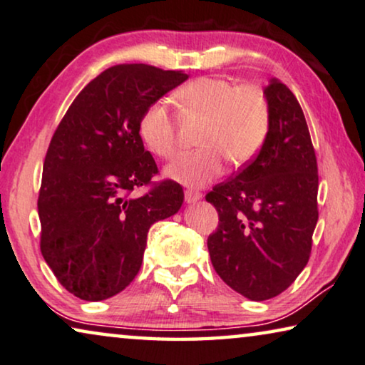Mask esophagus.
<instances>
[{"label":"esophagus","instance_id":"34e87169","mask_svg":"<svg viewBox=\"0 0 365 365\" xmlns=\"http://www.w3.org/2000/svg\"><path fill=\"white\" fill-rule=\"evenodd\" d=\"M200 197H202V194H200V192H195V191H186V192H184V200H186L187 204L197 202Z\"/></svg>","mask_w":365,"mask_h":365}]
</instances>
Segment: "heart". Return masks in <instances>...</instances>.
Segmentation results:
<instances>
[{
	"label": "heart",
	"instance_id": "obj_1",
	"mask_svg": "<svg viewBox=\"0 0 365 365\" xmlns=\"http://www.w3.org/2000/svg\"><path fill=\"white\" fill-rule=\"evenodd\" d=\"M178 95L189 112L205 118L199 135L202 148L179 155L165 170L166 178L186 187H202L224 173L225 158L240 166L258 155L270 128V110L260 88L200 77ZM138 128L141 140L156 156L170 160L176 155L178 130L165 100L145 110Z\"/></svg>",
	"mask_w": 365,
	"mask_h": 365
}]
</instances>
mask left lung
Returning <instances> with one entry per match:
<instances>
[{
    "instance_id": "obj_1",
    "label": "left lung",
    "mask_w": 365,
    "mask_h": 365,
    "mask_svg": "<svg viewBox=\"0 0 365 365\" xmlns=\"http://www.w3.org/2000/svg\"><path fill=\"white\" fill-rule=\"evenodd\" d=\"M270 128L255 160L205 200L219 212L209 235L219 277L252 301L284 292L309 260L318 222V163L297 97L270 78L263 91Z\"/></svg>"
}]
</instances>
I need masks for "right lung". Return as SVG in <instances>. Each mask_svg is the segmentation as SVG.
<instances>
[{"mask_svg": "<svg viewBox=\"0 0 365 365\" xmlns=\"http://www.w3.org/2000/svg\"><path fill=\"white\" fill-rule=\"evenodd\" d=\"M184 81L181 71L110 67L77 95L57 126L38 199L41 252L73 297L102 301L128 287L140 272L150 227L181 209L184 192L174 181L136 199L128 194L158 173L140 120Z\"/></svg>", "mask_w": 365, "mask_h": 365, "instance_id": "right-lung-1", "label": "right lung"}]
</instances>
